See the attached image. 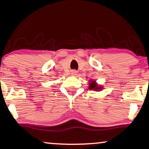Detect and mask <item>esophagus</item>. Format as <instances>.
<instances>
[{
	"instance_id": "obj_1",
	"label": "esophagus",
	"mask_w": 149,
	"mask_h": 149,
	"mask_svg": "<svg viewBox=\"0 0 149 149\" xmlns=\"http://www.w3.org/2000/svg\"><path fill=\"white\" fill-rule=\"evenodd\" d=\"M76 72H75V71H72V74L73 75H76Z\"/></svg>"
}]
</instances>
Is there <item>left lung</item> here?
<instances>
[{"instance_id": "8db88e82", "label": "left lung", "mask_w": 149, "mask_h": 149, "mask_svg": "<svg viewBox=\"0 0 149 149\" xmlns=\"http://www.w3.org/2000/svg\"><path fill=\"white\" fill-rule=\"evenodd\" d=\"M89 88L90 89H94V90L95 91H100L101 90V89H102V87H101V86H97V84L95 82V81H93L91 82V83H90V84H89Z\"/></svg>"}]
</instances>
